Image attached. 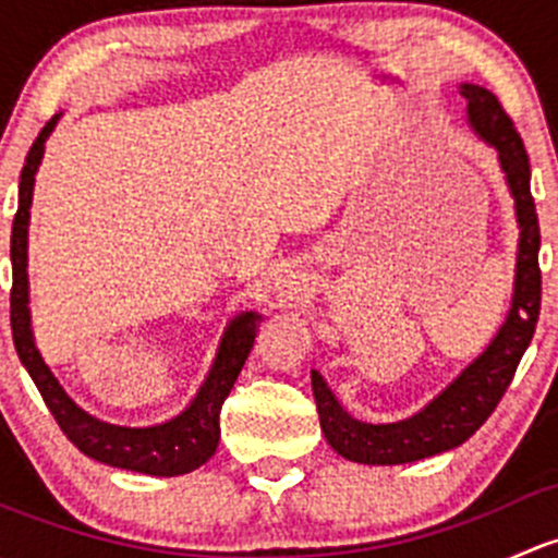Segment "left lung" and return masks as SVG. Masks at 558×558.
I'll use <instances>...</instances> for the list:
<instances>
[{
    "mask_svg": "<svg viewBox=\"0 0 558 558\" xmlns=\"http://www.w3.org/2000/svg\"><path fill=\"white\" fill-rule=\"evenodd\" d=\"M461 97L466 99V121L475 129L483 143L492 145L499 156L508 189L515 199L519 218V256H515L513 302L497 337L488 342L486 351L461 369L451 386L442 388L424 410L397 424H367L356 421L342 410L335 393L313 369V397L318 408L320 429L326 442L342 459L359 464H408L426 459L470 440L483 421L494 413L502 393L508 391L519 367L523 351L529 348L537 326L539 294V223L534 210L532 189H529V156L521 134L502 110L499 99L488 88L461 83Z\"/></svg>",
    "mask_w": 558,
    "mask_h": 558,
    "instance_id": "8db88e82",
    "label": "left lung"
}]
</instances>
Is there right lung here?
<instances>
[{"label":"right lung","mask_w":558,"mask_h":558,"mask_svg":"<svg viewBox=\"0 0 558 558\" xmlns=\"http://www.w3.org/2000/svg\"><path fill=\"white\" fill-rule=\"evenodd\" d=\"M61 116H53L37 134L26 154V165L21 170L19 183V213L13 218V238H10V262H13V291H10V326H13V342L19 351L21 364L29 369L37 391L43 393L50 415L66 440L81 453L102 461V464L118 466V470L143 472V475L174 477L196 470L205 464L218 448L221 437V404L232 391L240 369H243L256 326L262 315L247 311L229 320L221 337L213 367L205 384L199 386L189 408L174 418L156 426H116L107 421L94 418L86 410L72 402L70 393L61 388L56 375L39 356L32 335L29 315V272H26V247H29V207L32 191H35V174L45 154V140L50 137Z\"/></svg>","instance_id":"right-lung-1"}]
</instances>
